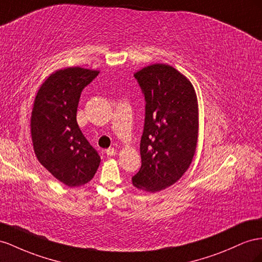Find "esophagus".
<instances>
[{"label":"esophagus","instance_id":"esophagus-1","mask_svg":"<svg viewBox=\"0 0 262 262\" xmlns=\"http://www.w3.org/2000/svg\"><path fill=\"white\" fill-rule=\"evenodd\" d=\"M105 153H107V155H109V157H115V155L117 154V150L114 147H110L107 151H105Z\"/></svg>","mask_w":262,"mask_h":262}]
</instances>
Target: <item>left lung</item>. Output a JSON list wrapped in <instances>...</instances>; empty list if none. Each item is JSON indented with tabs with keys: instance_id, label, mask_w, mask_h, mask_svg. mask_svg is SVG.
Instances as JSON below:
<instances>
[{
	"instance_id": "8db88e82",
	"label": "left lung",
	"mask_w": 262,
	"mask_h": 262,
	"mask_svg": "<svg viewBox=\"0 0 262 262\" xmlns=\"http://www.w3.org/2000/svg\"><path fill=\"white\" fill-rule=\"evenodd\" d=\"M134 77L146 103L140 143L142 165L132 184L157 193L178 182L192 163L199 138V103L192 82L166 63L146 66Z\"/></svg>"
}]
</instances>
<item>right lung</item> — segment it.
Instances as JSON below:
<instances>
[{
    "label": "right lung",
    "mask_w": 262,
    "mask_h": 262,
    "mask_svg": "<svg viewBox=\"0 0 262 262\" xmlns=\"http://www.w3.org/2000/svg\"><path fill=\"white\" fill-rule=\"evenodd\" d=\"M99 70L68 67L56 70L41 83L31 116V136L39 163L69 187L91 181L100 157L77 123L82 89Z\"/></svg>",
    "instance_id": "add662e5"
}]
</instances>
